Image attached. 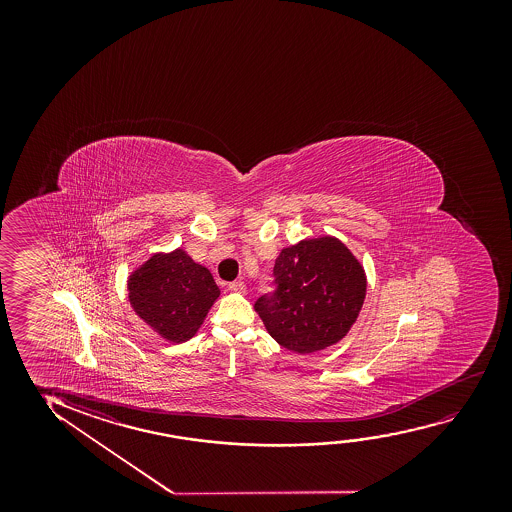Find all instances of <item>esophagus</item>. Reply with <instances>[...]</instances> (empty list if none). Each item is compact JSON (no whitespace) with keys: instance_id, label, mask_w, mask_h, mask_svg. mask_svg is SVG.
<instances>
[{"instance_id":"esophagus-1","label":"esophagus","mask_w":512,"mask_h":512,"mask_svg":"<svg viewBox=\"0 0 512 512\" xmlns=\"http://www.w3.org/2000/svg\"><path fill=\"white\" fill-rule=\"evenodd\" d=\"M227 288H229L231 292H238V294H245L246 292L245 281H232Z\"/></svg>"}]
</instances>
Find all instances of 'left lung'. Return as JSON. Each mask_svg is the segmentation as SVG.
Here are the masks:
<instances>
[{
	"mask_svg": "<svg viewBox=\"0 0 512 512\" xmlns=\"http://www.w3.org/2000/svg\"><path fill=\"white\" fill-rule=\"evenodd\" d=\"M273 294L255 302L267 332L295 353L339 343L357 322L367 278L348 246L332 236L302 239L274 262Z\"/></svg>",
	"mask_w": 512,
	"mask_h": 512,
	"instance_id": "8db88e82",
	"label": "left lung"
}]
</instances>
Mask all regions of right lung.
<instances>
[{"instance_id": "1", "label": "right lung", "mask_w": 512, "mask_h": 512, "mask_svg": "<svg viewBox=\"0 0 512 512\" xmlns=\"http://www.w3.org/2000/svg\"><path fill=\"white\" fill-rule=\"evenodd\" d=\"M127 290L136 315L169 343L196 336L220 295L210 271L182 248L152 255L129 276Z\"/></svg>"}]
</instances>
